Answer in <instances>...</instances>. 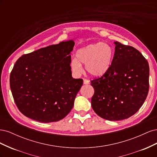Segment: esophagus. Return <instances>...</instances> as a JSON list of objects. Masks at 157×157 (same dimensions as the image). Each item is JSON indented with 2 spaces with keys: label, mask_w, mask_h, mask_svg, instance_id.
Masks as SVG:
<instances>
[{
  "label": "esophagus",
  "mask_w": 157,
  "mask_h": 157,
  "mask_svg": "<svg viewBox=\"0 0 157 157\" xmlns=\"http://www.w3.org/2000/svg\"><path fill=\"white\" fill-rule=\"evenodd\" d=\"M84 84H90V81L87 79H84Z\"/></svg>",
  "instance_id": "1"
}]
</instances>
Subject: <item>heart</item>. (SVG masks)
Segmentation results:
<instances>
[{
	"instance_id": "obj_1",
	"label": "heart",
	"mask_w": 157,
	"mask_h": 157,
	"mask_svg": "<svg viewBox=\"0 0 157 157\" xmlns=\"http://www.w3.org/2000/svg\"><path fill=\"white\" fill-rule=\"evenodd\" d=\"M113 58L112 47L106 42L90 44L78 49L76 58L71 61L73 72L78 75L82 73V64L85 69L93 77H100L110 68Z\"/></svg>"
}]
</instances>
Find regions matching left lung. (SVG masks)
<instances>
[{"instance_id":"1","label":"left lung","mask_w":157,"mask_h":157,"mask_svg":"<svg viewBox=\"0 0 157 157\" xmlns=\"http://www.w3.org/2000/svg\"><path fill=\"white\" fill-rule=\"evenodd\" d=\"M115 52L110 68L91 81L94 88L91 105L98 116L121 121L139 110L149 92V67L140 52L130 46L114 42Z\"/></svg>"}]
</instances>
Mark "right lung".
<instances>
[{"mask_svg": "<svg viewBox=\"0 0 157 157\" xmlns=\"http://www.w3.org/2000/svg\"><path fill=\"white\" fill-rule=\"evenodd\" d=\"M73 40L23 55L10 74L12 96L20 112L40 122L63 119L73 109L82 79L72 77Z\"/></svg>", "mask_w": 157, "mask_h": 157, "instance_id": "1", "label": "right lung"}]
</instances>
